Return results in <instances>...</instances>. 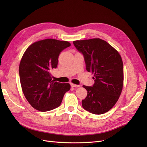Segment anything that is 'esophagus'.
<instances>
[{"instance_id": "obj_1", "label": "esophagus", "mask_w": 147, "mask_h": 147, "mask_svg": "<svg viewBox=\"0 0 147 147\" xmlns=\"http://www.w3.org/2000/svg\"><path fill=\"white\" fill-rule=\"evenodd\" d=\"M70 85H71V86L73 87V88H78V87L80 86V85H78V84H73V83H71Z\"/></svg>"}]
</instances>
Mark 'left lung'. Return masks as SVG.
I'll list each match as a JSON object with an SVG mask.
<instances>
[{
  "mask_svg": "<svg viewBox=\"0 0 147 147\" xmlns=\"http://www.w3.org/2000/svg\"><path fill=\"white\" fill-rule=\"evenodd\" d=\"M84 57L86 69L94 74L92 86L83 85L87 96L83 108L96 115L107 112L117 103L123 84V64L121 56L105 40L92 38L74 41Z\"/></svg>",
  "mask_w": 147,
  "mask_h": 147,
  "instance_id": "obj_1",
  "label": "left lung"
}]
</instances>
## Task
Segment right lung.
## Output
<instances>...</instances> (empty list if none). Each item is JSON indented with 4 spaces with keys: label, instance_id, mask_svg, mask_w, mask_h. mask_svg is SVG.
Segmentation results:
<instances>
[{
    "label": "right lung",
    "instance_id": "add662e5",
    "mask_svg": "<svg viewBox=\"0 0 147 147\" xmlns=\"http://www.w3.org/2000/svg\"><path fill=\"white\" fill-rule=\"evenodd\" d=\"M70 46L67 41L43 40L30 45L22 57L19 67L22 90L36 110L47 112L58 107L65 93L70 90L69 83L55 82L51 77L60 53Z\"/></svg>",
    "mask_w": 147,
    "mask_h": 147
}]
</instances>
